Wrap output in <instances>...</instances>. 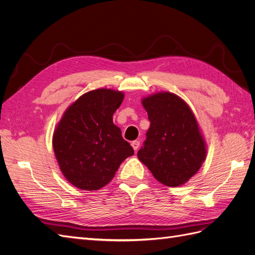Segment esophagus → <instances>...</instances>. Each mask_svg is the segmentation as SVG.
Returning a JSON list of instances; mask_svg holds the SVG:
<instances>
[{
	"mask_svg": "<svg viewBox=\"0 0 255 255\" xmlns=\"http://www.w3.org/2000/svg\"><path fill=\"white\" fill-rule=\"evenodd\" d=\"M139 144H140V142L138 141V140H134V141L130 142V145L133 146V149H134L135 151H137L138 148H139Z\"/></svg>",
	"mask_w": 255,
	"mask_h": 255,
	"instance_id": "34e87169",
	"label": "esophagus"
}]
</instances>
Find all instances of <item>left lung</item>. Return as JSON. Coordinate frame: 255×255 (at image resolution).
Wrapping results in <instances>:
<instances>
[{"label":"left lung","instance_id":"1","mask_svg":"<svg viewBox=\"0 0 255 255\" xmlns=\"http://www.w3.org/2000/svg\"><path fill=\"white\" fill-rule=\"evenodd\" d=\"M151 122L137 156L166 186L190 180L206 158V142L195 114L182 98L159 91L141 100Z\"/></svg>","mask_w":255,"mask_h":255}]
</instances>
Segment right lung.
<instances>
[{
  "label": "right lung",
  "mask_w": 255,
  "mask_h": 255,
  "mask_svg": "<svg viewBox=\"0 0 255 255\" xmlns=\"http://www.w3.org/2000/svg\"><path fill=\"white\" fill-rule=\"evenodd\" d=\"M122 91L99 88L81 96L68 107L53 133V149L61 173L82 190L109 184L134 150L114 125Z\"/></svg>",
  "instance_id": "obj_1"
}]
</instances>
